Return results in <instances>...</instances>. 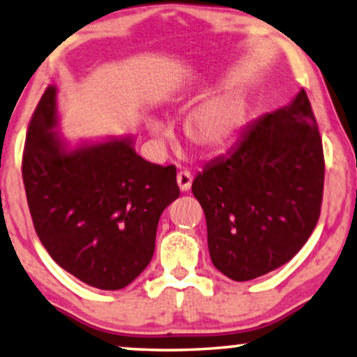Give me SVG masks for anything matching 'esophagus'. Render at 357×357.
Wrapping results in <instances>:
<instances>
[{
	"mask_svg": "<svg viewBox=\"0 0 357 357\" xmlns=\"http://www.w3.org/2000/svg\"><path fill=\"white\" fill-rule=\"evenodd\" d=\"M193 182V175L188 172V170H180L177 174V183L182 192H188L190 187H192Z\"/></svg>",
	"mask_w": 357,
	"mask_h": 357,
	"instance_id": "obj_1",
	"label": "esophagus"
}]
</instances>
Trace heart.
I'll return each mask as SVG.
<instances>
[{
    "label": "heart",
    "instance_id": "b5f03b06",
    "mask_svg": "<svg viewBox=\"0 0 357 357\" xmlns=\"http://www.w3.org/2000/svg\"><path fill=\"white\" fill-rule=\"evenodd\" d=\"M247 100L236 92H224L204 102L185 123V133L195 149L203 154H214L232 143L245 123ZM155 135L165 136L167 128L160 121H151Z\"/></svg>",
    "mask_w": 357,
    "mask_h": 357
}]
</instances>
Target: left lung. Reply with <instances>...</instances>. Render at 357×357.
Here are the masks:
<instances>
[{
    "label": "left lung",
    "instance_id": "left-lung-1",
    "mask_svg": "<svg viewBox=\"0 0 357 357\" xmlns=\"http://www.w3.org/2000/svg\"><path fill=\"white\" fill-rule=\"evenodd\" d=\"M325 159L305 91L265 114L193 180L213 265L250 281L284 265L319 222Z\"/></svg>",
    "mask_w": 357,
    "mask_h": 357
}]
</instances>
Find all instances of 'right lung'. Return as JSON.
<instances>
[{
  "label": "right lung",
  "instance_id": "add662e5",
  "mask_svg": "<svg viewBox=\"0 0 357 357\" xmlns=\"http://www.w3.org/2000/svg\"><path fill=\"white\" fill-rule=\"evenodd\" d=\"M55 97L48 86L22 153L33 229L63 270L97 289H121L153 258L160 214L180 195L177 169L144 160L130 139L66 153L52 131Z\"/></svg>",
  "mask_w": 357,
  "mask_h": 357
}]
</instances>
